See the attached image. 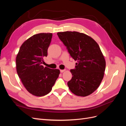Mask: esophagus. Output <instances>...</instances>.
Returning a JSON list of instances; mask_svg holds the SVG:
<instances>
[{
	"label": "esophagus",
	"mask_w": 126,
	"mask_h": 126,
	"mask_svg": "<svg viewBox=\"0 0 126 126\" xmlns=\"http://www.w3.org/2000/svg\"><path fill=\"white\" fill-rule=\"evenodd\" d=\"M64 71H65V69H63V70H60V72H62H62H63Z\"/></svg>",
	"instance_id": "1"
}]
</instances>
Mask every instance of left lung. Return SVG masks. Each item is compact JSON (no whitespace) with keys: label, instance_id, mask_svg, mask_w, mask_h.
Masks as SVG:
<instances>
[{"label":"left lung","instance_id":"left-lung-1","mask_svg":"<svg viewBox=\"0 0 126 126\" xmlns=\"http://www.w3.org/2000/svg\"><path fill=\"white\" fill-rule=\"evenodd\" d=\"M57 35L70 56L77 60L75 68L70 70L72 77L67 83L68 87L77 96H88L99 86L105 71V59L99 46L82 33L64 32Z\"/></svg>","mask_w":126,"mask_h":126}]
</instances>
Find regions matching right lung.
Wrapping results in <instances>:
<instances>
[{
	"mask_svg": "<svg viewBox=\"0 0 126 126\" xmlns=\"http://www.w3.org/2000/svg\"><path fill=\"white\" fill-rule=\"evenodd\" d=\"M52 34L40 33L22 44L16 57V69L22 83L34 96H44L50 92L60 74L59 69L42 66L47 56Z\"/></svg>",
	"mask_w": 126,
	"mask_h": 126,
	"instance_id": "add662e5",
	"label": "right lung"
}]
</instances>
